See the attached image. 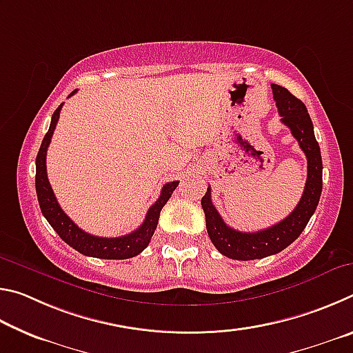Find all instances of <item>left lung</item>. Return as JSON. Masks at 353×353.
<instances>
[{
	"label": "left lung",
	"instance_id": "obj_1",
	"mask_svg": "<svg viewBox=\"0 0 353 353\" xmlns=\"http://www.w3.org/2000/svg\"><path fill=\"white\" fill-rule=\"evenodd\" d=\"M272 94L276 99L279 115L282 123L288 126L297 140L299 146L307 155L308 172L303 194L297 207L280 223L259 232H240L232 229L224 223L212 202V190L208 185L207 193L201 199L205 213L207 232L212 243L221 254L234 260H256L265 259L288 248L305 229L310 218L313 216L319 204L322 193V159L321 149L316 141L313 123L305 104L291 94L286 88L272 83Z\"/></svg>",
	"mask_w": 353,
	"mask_h": 353
}]
</instances>
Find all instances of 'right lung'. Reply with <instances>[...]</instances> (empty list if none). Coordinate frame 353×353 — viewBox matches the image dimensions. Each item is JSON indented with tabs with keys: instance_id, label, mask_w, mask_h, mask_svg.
<instances>
[{
	"instance_id": "1",
	"label": "right lung",
	"mask_w": 353,
	"mask_h": 353,
	"mask_svg": "<svg viewBox=\"0 0 353 353\" xmlns=\"http://www.w3.org/2000/svg\"><path fill=\"white\" fill-rule=\"evenodd\" d=\"M77 90L71 92L68 94L73 97ZM63 103L57 107L56 112L52 113L50 129H48L46 135L43 137L41 146L39 149L37 159H35V191H37V199L40 210L43 213L48 223L51 224L52 229L57 232V235L62 240L70 244L71 248L76 249L87 256H94V259H105V260H126L132 259V256L139 255L148 248L149 241L154 235V230L157 229L159 216L162 212L163 205L171 198L172 191L177 188L179 181L168 182L163 185L162 191H160V198L149 207L146 213V218L139 229L134 230L132 234H128L124 236L118 238H104V236H94L79 229L73 221H71L67 213H65L54 196L50 181H48L46 174V151L51 143V137L54 134L56 124L59 121V115H61Z\"/></svg>"
}]
</instances>
